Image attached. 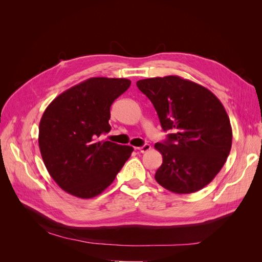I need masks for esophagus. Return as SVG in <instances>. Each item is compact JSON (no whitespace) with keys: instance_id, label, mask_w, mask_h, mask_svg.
I'll return each instance as SVG.
<instances>
[{"instance_id":"obj_1","label":"esophagus","mask_w":262,"mask_h":262,"mask_svg":"<svg viewBox=\"0 0 262 262\" xmlns=\"http://www.w3.org/2000/svg\"><path fill=\"white\" fill-rule=\"evenodd\" d=\"M149 148H150V145L149 144H144L143 146H141V147H138V149L140 150L141 153H146L147 150H149Z\"/></svg>"}]
</instances>
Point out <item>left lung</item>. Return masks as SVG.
Here are the masks:
<instances>
[{
	"label": "left lung",
	"instance_id": "left-lung-1",
	"mask_svg": "<svg viewBox=\"0 0 262 262\" xmlns=\"http://www.w3.org/2000/svg\"><path fill=\"white\" fill-rule=\"evenodd\" d=\"M152 101L167 140L156 143L163 163L155 179L171 192L202 189L223 167L232 147V126L222 102L205 87L176 75L137 82Z\"/></svg>",
	"mask_w": 262,
	"mask_h": 262
}]
</instances>
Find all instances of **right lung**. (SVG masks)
Here are the masks:
<instances>
[{"label": "right lung", "instance_id": "right-lung-1", "mask_svg": "<svg viewBox=\"0 0 262 262\" xmlns=\"http://www.w3.org/2000/svg\"><path fill=\"white\" fill-rule=\"evenodd\" d=\"M130 85L126 78L92 77L60 94L45 110L39 148L50 176L68 193L98 195L129 160L132 146L98 138L112 129L110 107Z\"/></svg>", "mask_w": 262, "mask_h": 262}]
</instances>
